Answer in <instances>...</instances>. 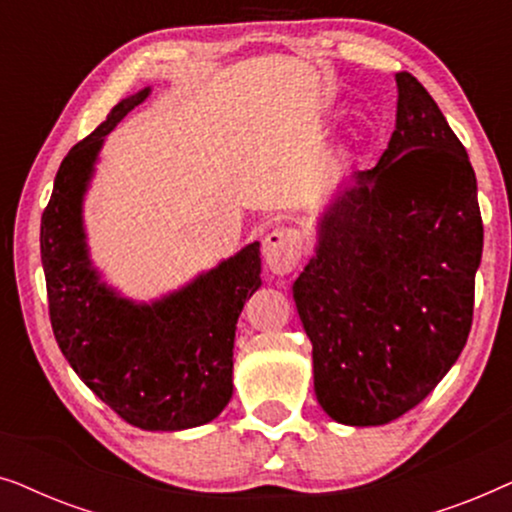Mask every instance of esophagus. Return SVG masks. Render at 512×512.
<instances>
[{"mask_svg":"<svg viewBox=\"0 0 512 512\" xmlns=\"http://www.w3.org/2000/svg\"><path fill=\"white\" fill-rule=\"evenodd\" d=\"M263 258L275 275H289L300 261V235L291 228H277L265 235Z\"/></svg>","mask_w":512,"mask_h":512,"instance_id":"34e87169","label":"esophagus"}]
</instances>
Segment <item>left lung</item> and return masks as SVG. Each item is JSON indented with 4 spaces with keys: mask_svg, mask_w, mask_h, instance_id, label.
Masks as SVG:
<instances>
[{
    "mask_svg": "<svg viewBox=\"0 0 512 512\" xmlns=\"http://www.w3.org/2000/svg\"><path fill=\"white\" fill-rule=\"evenodd\" d=\"M396 130L317 223L293 282L314 394L338 424L380 426L422 403L459 359L482 258L478 184L426 88L396 74Z\"/></svg>",
    "mask_w": 512,
    "mask_h": 512,
    "instance_id": "1",
    "label": "left lung"
}]
</instances>
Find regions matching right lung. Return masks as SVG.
Instances as JSON below:
<instances>
[{"mask_svg": "<svg viewBox=\"0 0 512 512\" xmlns=\"http://www.w3.org/2000/svg\"><path fill=\"white\" fill-rule=\"evenodd\" d=\"M149 93L118 102L62 160L41 216V263L55 340L83 384L132 426L184 431L212 422L233 398L235 324L261 286V244L153 303L102 282L90 261L83 195L104 139Z\"/></svg>", "mask_w": 512, "mask_h": 512, "instance_id": "right-lung-1", "label": "right lung"}]
</instances>
